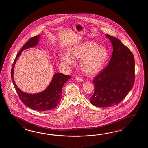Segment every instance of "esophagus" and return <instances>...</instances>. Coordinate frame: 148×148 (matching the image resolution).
I'll list each match as a JSON object with an SVG mask.
<instances>
[{"instance_id": "1", "label": "esophagus", "mask_w": 148, "mask_h": 148, "mask_svg": "<svg viewBox=\"0 0 148 148\" xmlns=\"http://www.w3.org/2000/svg\"><path fill=\"white\" fill-rule=\"evenodd\" d=\"M75 80L79 82H84V80L81 78L80 77H77L76 78H75Z\"/></svg>"}]
</instances>
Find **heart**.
<instances>
[{"label":"heart","instance_id":"b5f03b06","mask_svg":"<svg viewBox=\"0 0 148 148\" xmlns=\"http://www.w3.org/2000/svg\"><path fill=\"white\" fill-rule=\"evenodd\" d=\"M108 58L106 49L98 46L94 42H88L71 47L69 54H64L61 63L66 66H72L73 59H81L80 66L84 73L95 75L103 68Z\"/></svg>","mask_w":148,"mask_h":148}]
</instances>
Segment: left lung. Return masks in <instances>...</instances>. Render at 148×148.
I'll list each match as a JSON object with an SVG mask.
<instances>
[{
	"instance_id": "obj_1",
	"label": "left lung",
	"mask_w": 148,
	"mask_h": 148,
	"mask_svg": "<svg viewBox=\"0 0 148 148\" xmlns=\"http://www.w3.org/2000/svg\"><path fill=\"white\" fill-rule=\"evenodd\" d=\"M113 46L108 65L95 78L94 93L89 100L99 107H110L123 101L135 79L134 56L129 48L116 38L105 34Z\"/></svg>"
}]
</instances>
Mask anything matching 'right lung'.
<instances>
[{
	"instance_id": "right-lung-1",
	"label": "right lung",
	"mask_w": 148,
	"mask_h": 148,
	"mask_svg": "<svg viewBox=\"0 0 148 148\" xmlns=\"http://www.w3.org/2000/svg\"><path fill=\"white\" fill-rule=\"evenodd\" d=\"M40 37L41 35H39L31 38L21 48L16 56L12 66L11 78L14 87L23 104L34 110L47 111L55 108L58 105L62 97V89L63 85L71 78V76L65 75L61 73H56L54 74L50 83L47 88L41 92L35 94H28L22 91L17 86L14 79L15 65L23 51L37 46Z\"/></svg>"
}]
</instances>
